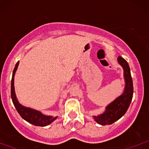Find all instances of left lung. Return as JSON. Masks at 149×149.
<instances>
[{
	"mask_svg": "<svg viewBox=\"0 0 149 149\" xmlns=\"http://www.w3.org/2000/svg\"><path fill=\"white\" fill-rule=\"evenodd\" d=\"M118 61L124 69L125 88L122 95L118 97L106 108V111L99 116H94L95 121L102 125H111L120 118L127 111L133 97V83L130 69L128 63L121 56H118Z\"/></svg>",
	"mask_w": 149,
	"mask_h": 149,
	"instance_id": "left-lung-1",
	"label": "left lung"
}]
</instances>
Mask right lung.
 <instances>
[{"instance_id": "1", "label": "right lung", "mask_w": 149, "mask_h": 149, "mask_svg": "<svg viewBox=\"0 0 149 149\" xmlns=\"http://www.w3.org/2000/svg\"><path fill=\"white\" fill-rule=\"evenodd\" d=\"M19 65V61H17L14 70L13 72V78H12V82H11V97L12 100H13V104H14L15 108H16L17 111L19 113L20 116L23 119L26 120L29 123H31L33 125L36 126H41V127H44V126L48 125L51 123L53 122L57 117L53 118L52 116H47L42 115L40 112L38 111L33 110V109H30V108H26L22 106L21 104L18 102L17 100L16 95H15V87H14V77L16 70L17 69Z\"/></svg>"}]
</instances>
